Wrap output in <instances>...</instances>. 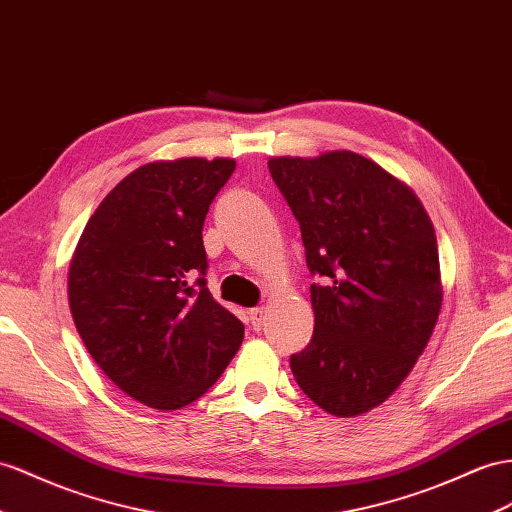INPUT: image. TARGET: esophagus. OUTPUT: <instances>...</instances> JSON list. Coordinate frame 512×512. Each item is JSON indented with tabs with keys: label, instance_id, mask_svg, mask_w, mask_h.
<instances>
[{
	"label": "esophagus",
	"instance_id": "esophagus-1",
	"mask_svg": "<svg viewBox=\"0 0 512 512\" xmlns=\"http://www.w3.org/2000/svg\"><path fill=\"white\" fill-rule=\"evenodd\" d=\"M248 320H251L253 331H259L261 329V322H264V309L255 307V309L248 311Z\"/></svg>",
	"mask_w": 512,
	"mask_h": 512
}]
</instances>
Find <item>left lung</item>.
I'll return each instance as SVG.
<instances>
[{
  "label": "left lung",
  "instance_id": "left-lung-1",
  "mask_svg": "<svg viewBox=\"0 0 512 512\" xmlns=\"http://www.w3.org/2000/svg\"><path fill=\"white\" fill-rule=\"evenodd\" d=\"M272 181L303 235L316 324L290 357L298 387L337 417L400 387L441 309L435 229L413 190L352 151L272 157Z\"/></svg>",
  "mask_w": 512,
  "mask_h": 512
}]
</instances>
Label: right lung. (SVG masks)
<instances>
[{"mask_svg":"<svg viewBox=\"0 0 512 512\" xmlns=\"http://www.w3.org/2000/svg\"><path fill=\"white\" fill-rule=\"evenodd\" d=\"M233 160L183 157L129 173L90 216L69 268V305L90 357L160 411L201 398L244 324L207 290L203 222Z\"/></svg>","mask_w":512,"mask_h":512,"instance_id":"add662e5","label":"right lung"}]
</instances>
